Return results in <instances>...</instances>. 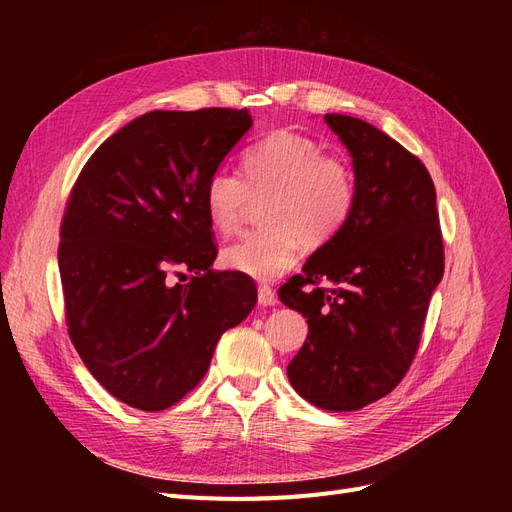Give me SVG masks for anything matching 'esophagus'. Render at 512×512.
I'll return each mask as SVG.
<instances>
[{
  "label": "esophagus",
  "instance_id": "obj_1",
  "mask_svg": "<svg viewBox=\"0 0 512 512\" xmlns=\"http://www.w3.org/2000/svg\"><path fill=\"white\" fill-rule=\"evenodd\" d=\"M258 303L265 305V307L275 305V303H277L275 290H273L271 286H267V284H260V286H258Z\"/></svg>",
  "mask_w": 512,
  "mask_h": 512
}]
</instances>
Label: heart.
Wrapping results in <instances>:
<instances>
[{
  "label": "heart",
  "mask_w": 512,
  "mask_h": 512,
  "mask_svg": "<svg viewBox=\"0 0 512 512\" xmlns=\"http://www.w3.org/2000/svg\"><path fill=\"white\" fill-rule=\"evenodd\" d=\"M243 177L218 168L205 188V209L220 235H232L252 198H267L260 226L222 252V265L254 280H275L299 258L301 245L322 247L348 224L356 203L352 166L324 153L305 134L275 130L243 151Z\"/></svg>",
  "instance_id": "obj_1"
}]
</instances>
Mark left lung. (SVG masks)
<instances>
[{"instance_id":"1","label":"left lung","mask_w":512,"mask_h":512,"mask_svg":"<svg viewBox=\"0 0 512 512\" xmlns=\"http://www.w3.org/2000/svg\"><path fill=\"white\" fill-rule=\"evenodd\" d=\"M324 121L352 156L356 203L280 299L309 324L288 365L294 391L322 410L352 412L389 395L410 369L444 275V245L425 164L363 119Z\"/></svg>"}]
</instances>
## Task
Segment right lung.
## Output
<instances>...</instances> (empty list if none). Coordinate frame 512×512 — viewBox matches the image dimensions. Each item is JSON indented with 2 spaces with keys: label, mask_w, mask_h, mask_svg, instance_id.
<instances>
[{
  "label": "right lung",
  "mask_w": 512,
  "mask_h": 512,
  "mask_svg": "<svg viewBox=\"0 0 512 512\" xmlns=\"http://www.w3.org/2000/svg\"><path fill=\"white\" fill-rule=\"evenodd\" d=\"M247 108L151 111L94 151L66 203L59 275L72 344L104 389L145 412L207 374L252 312V277L213 271L209 177L250 130ZM193 273L188 285L172 275Z\"/></svg>",
  "instance_id": "obj_1"
}]
</instances>
